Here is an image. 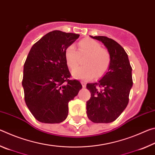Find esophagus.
Listing matches in <instances>:
<instances>
[{"label": "esophagus", "mask_w": 155, "mask_h": 155, "mask_svg": "<svg viewBox=\"0 0 155 155\" xmlns=\"http://www.w3.org/2000/svg\"><path fill=\"white\" fill-rule=\"evenodd\" d=\"M81 85H82L83 88H85L86 87V83L85 82H84V81H81Z\"/></svg>", "instance_id": "1"}]
</instances>
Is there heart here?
<instances>
[{
	"label": "heart",
	"mask_w": 155,
	"mask_h": 155,
	"mask_svg": "<svg viewBox=\"0 0 155 155\" xmlns=\"http://www.w3.org/2000/svg\"><path fill=\"white\" fill-rule=\"evenodd\" d=\"M78 51L73 46H68L65 50V60L70 69H74L79 61V56L86 55L83 64L72 71L76 78L90 80L94 77H101L108 70L111 64V56L107 50L101 48V44L90 38H84L78 41Z\"/></svg>",
	"instance_id": "heart-1"
}]
</instances>
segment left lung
I'll use <instances>...</instances> for the list:
<instances>
[{
	"label": "left lung",
	"instance_id": "left-lung-1",
	"mask_svg": "<svg viewBox=\"0 0 155 155\" xmlns=\"http://www.w3.org/2000/svg\"><path fill=\"white\" fill-rule=\"evenodd\" d=\"M102 41L111 56L108 71L98 82L87 83L91 98L87 102L88 118L94 123L115 121L126 109L133 86L132 68L124 49L105 36H91Z\"/></svg>",
	"mask_w": 155,
	"mask_h": 155
}]
</instances>
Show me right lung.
Returning <instances> with one entry per match:
<instances>
[{
	"mask_svg": "<svg viewBox=\"0 0 155 155\" xmlns=\"http://www.w3.org/2000/svg\"><path fill=\"white\" fill-rule=\"evenodd\" d=\"M79 35L52 31L33 44L24 64L22 87L26 104L35 118L47 124L66 119L68 103L82 88L71 77L65 50Z\"/></svg>",
	"mask_w": 155,
	"mask_h": 155,
	"instance_id": "right-lung-1",
	"label": "right lung"
}]
</instances>
